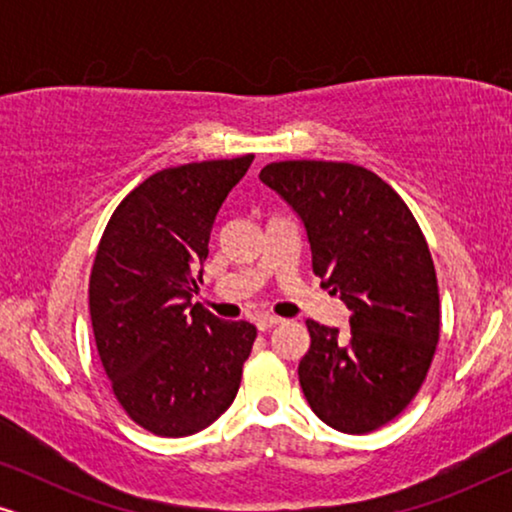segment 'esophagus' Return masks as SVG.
Instances as JSON below:
<instances>
[{
    "mask_svg": "<svg viewBox=\"0 0 512 512\" xmlns=\"http://www.w3.org/2000/svg\"><path fill=\"white\" fill-rule=\"evenodd\" d=\"M277 324H282V319L275 317V314H261V317H258V321H256L258 331H270V328L277 326Z\"/></svg>",
    "mask_w": 512,
    "mask_h": 512,
    "instance_id": "esophagus-1",
    "label": "esophagus"
}]
</instances>
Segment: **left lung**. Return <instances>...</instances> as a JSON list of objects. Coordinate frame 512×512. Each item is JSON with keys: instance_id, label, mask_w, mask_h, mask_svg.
<instances>
[{"instance_id": "1", "label": "left lung", "mask_w": 512, "mask_h": 512, "mask_svg": "<svg viewBox=\"0 0 512 512\" xmlns=\"http://www.w3.org/2000/svg\"><path fill=\"white\" fill-rule=\"evenodd\" d=\"M261 181L305 223L312 270L347 305L349 331L307 319L298 363L321 422L370 433L408 408L440 338V298L429 244L401 195L352 163L282 160Z\"/></svg>"}]
</instances>
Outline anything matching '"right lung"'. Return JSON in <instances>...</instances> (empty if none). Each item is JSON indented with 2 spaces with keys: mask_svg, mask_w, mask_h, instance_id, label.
Segmentation results:
<instances>
[{
  "mask_svg": "<svg viewBox=\"0 0 512 512\" xmlns=\"http://www.w3.org/2000/svg\"><path fill=\"white\" fill-rule=\"evenodd\" d=\"M254 156L151 174L104 228L90 321L104 373L132 422L165 438L207 429L235 401L256 340L249 321L191 305L223 200Z\"/></svg>",
  "mask_w": 512,
  "mask_h": 512,
  "instance_id": "add662e5",
  "label": "right lung"
}]
</instances>
